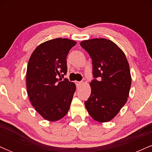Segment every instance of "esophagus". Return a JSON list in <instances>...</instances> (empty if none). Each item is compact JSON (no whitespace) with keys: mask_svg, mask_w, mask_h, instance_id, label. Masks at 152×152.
Returning a JSON list of instances; mask_svg holds the SVG:
<instances>
[{"mask_svg":"<svg viewBox=\"0 0 152 152\" xmlns=\"http://www.w3.org/2000/svg\"><path fill=\"white\" fill-rule=\"evenodd\" d=\"M82 83H83V82H81V81H76V85L77 87L81 86V85L82 84Z\"/></svg>","mask_w":152,"mask_h":152,"instance_id":"34e87169","label":"esophagus"}]
</instances>
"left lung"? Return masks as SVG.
<instances>
[{"mask_svg": "<svg viewBox=\"0 0 152 152\" xmlns=\"http://www.w3.org/2000/svg\"><path fill=\"white\" fill-rule=\"evenodd\" d=\"M92 59L91 93L85 102L88 114L99 122L111 121L126 103L132 78L126 56L106 38L81 42Z\"/></svg>", "mask_w": 152, "mask_h": 152, "instance_id": "left-lung-1", "label": "left lung"}]
</instances>
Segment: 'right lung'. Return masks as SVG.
<instances>
[{
    "mask_svg": "<svg viewBox=\"0 0 152 152\" xmlns=\"http://www.w3.org/2000/svg\"><path fill=\"white\" fill-rule=\"evenodd\" d=\"M76 42L58 38L39 45L28 61L27 91L31 104L45 119L58 121L68 113L76 85L62 78L67 73L66 57Z\"/></svg>",
    "mask_w": 152,
    "mask_h": 152,
    "instance_id": "add662e5",
    "label": "right lung"
}]
</instances>
